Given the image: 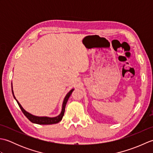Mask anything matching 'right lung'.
Here are the masks:
<instances>
[{"label": "right lung", "mask_w": 153, "mask_h": 153, "mask_svg": "<svg viewBox=\"0 0 153 153\" xmlns=\"http://www.w3.org/2000/svg\"><path fill=\"white\" fill-rule=\"evenodd\" d=\"M74 90V89H71L69 92L67 93V95L65 97V98L64 99V101L62 103V111L60 112V114L58 116L56 117H53V118H49V117H46V116H43V117H39V116H36L34 115L31 114L30 113L27 112V111L23 108V107L21 106L20 104L16 100V97L14 95V92H13L12 90V94L13 96H14V98L16 99V101H17L18 105L19 106V108L22 110V112L24 113V114L27 117V118H28V120L31 121L32 123H37V124H43V125H48V124H54V123H57L58 122H60L62 119V117L64 116V112H65V107H66V103L68 102V100L69 99V97H70L71 94L72 93L73 91Z\"/></svg>", "instance_id": "right-lung-1"}]
</instances>
